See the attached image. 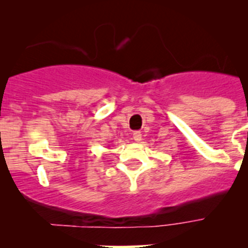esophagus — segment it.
Masks as SVG:
<instances>
[{"mask_svg":"<svg viewBox=\"0 0 248 248\" xmlns=\"http://www.w3.org/2000/svg\"><path fill=\"white\" fill-rule=\"evenodd\" d=\"M133 139L135 142H140L141 139H142V134L141 132H139V130H136V132L133 133Z\"/></svg>","mask_w":248,"mask_h":248,"instance_id":"34e87169","label":"esophagus"}]
</instances>
